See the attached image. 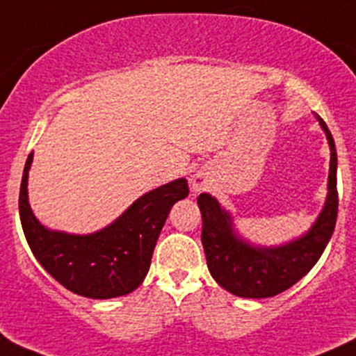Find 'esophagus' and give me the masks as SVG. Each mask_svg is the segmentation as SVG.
<instances>
[{"mask_svg":"<svg viewBox=\"0 0 356 356\" xmlns=\"http://www.w3.org/2000/svg\"><path fill=\"white\" fill-rule=\"evenodd\" d=\"M207 186L208 181L203 174H196L195 177H193V189H195V191H201V189H204Z\"/></svg>","mask_w":356,"mask_h":356,"instance_id":"1","label":"esophagus"}]
</instances>
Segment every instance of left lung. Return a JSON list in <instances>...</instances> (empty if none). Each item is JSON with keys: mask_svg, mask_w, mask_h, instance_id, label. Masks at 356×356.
Instances as JSON below:
<instances>
[{"mask_svg": "<svg viewBox=\"0 0 356 356\" xmlns=\"http://www.w3.org/2000/svg\"><path fill=\"white\" fill-rule=\"evenodd\" d=\"M322 129L331 146L329 195L314 227L296 241L279 248H254L232 232L231 217L218 201L203 193L198 196L201 211V243L211 277L229 293L241 298H270L296 284L312 270L331 239L337 218V155L332 134L322 118Z\"/></svg>", "mask_w": 356, "mask_h": 356, "instance_id": "left-lung-1", "label": "left lung"}]
</instances>
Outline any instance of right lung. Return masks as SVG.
Wrapping results in <instances>:
<instances>
[{
	"label": "right lung",
	"mask_w": 356,
	"mask_h": 356,
	"mask_svg": "<svg viewBox=\"0 0 356 356\" xmlns=\"http://www.w3.org/2000/svg\"><path fill=\"white\" fill-rule=\"evenodd\" d=\"M25 161L19 210L25 239L46 272L68 291L95 300L132 293L146 277L153 250L172 204L189 195L186 179L168 182L141 196L110 227L89 236L48 231L38 222L27 201Z\"/></svg>",
	"instance_id": "add662e5"
}]
</instances>
